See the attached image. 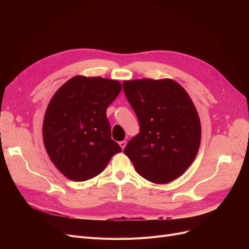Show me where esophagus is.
I'll list each match as a JSON object with an SVG mask.
<instances>
[{"label":"esophagus","mask_w":249,"mask_h":249,"mask_svg":"<svg viewBox=\"0 0 249 249\" xmlns=\"http://www.w3.org/2000/svg\"><path fill=\"white\" fill-rule=\"evenodd\" d=\"M119 145L121 146V148H122V149H124V148H125V146H126V141H125V140L120 141V142H119Z\"/></svg>","instance_id":"1"}]
</instances>
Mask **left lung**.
Masks as SVG:
<instances>
[{"label":"left lung","instance_id":"left-lung-1","mask_svg":"<svg viewBox=\"0 0 249 249\" xmlns=\"http://www.w3.org/2000/svg\"><path fill=\"white\" fill-rule=\"evenodd\" d=\"M123 89L140 126L124 153L147 180L173 181L187 171L200 147L201 122L192 99L171 78L125 81Z\"/></svg>","mask_w":249,"mask_h":249}]
</instances>
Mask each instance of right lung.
<instances>
[{
  "mask_svg": "<svg viewBox=\"0 0 249 249\" xmlns=\"http://www.w3.org/2000/svg\"><path fill=\"white\" fill-rule=\"evenodd\" d=\"M122 89L120 82L76 75L51 98L43 119V143L58 171L74 181L100 175L122 151L111 138L106 110Z\"/></svg>",
  "mask_w": 249,
  "mask_h": 249,
  "instance_id": "right-lung-1",
  "label": "right lung"
}]
</instances>
